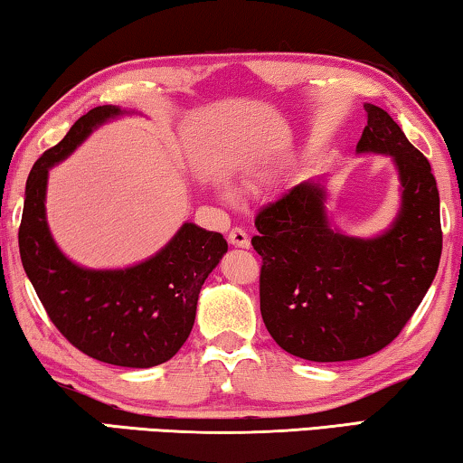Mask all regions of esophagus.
<instances>
[{
    "label": "esophagus",
    "instance_id": "34e87169",
    "mask_svg": "<svg viewBox=\"0 0 463 463\" xmlns=\"http://www.w3.org/2000/svg\"><path fill=\"white\" fill-rule=\"evenodd\" d=\"M227 240H230L232 246H238V248L250 246V238H248V233L242 230V227H233V230L230 232V236H227Z\"/></svg>",
    "mask_w": 463,
    "mask_h": 463
}]
</instances>
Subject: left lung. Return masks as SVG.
Wrapping results in <instances>:
<instances>
[{"label": "left lung", "mask_w": 463, "mask_h": 463, "mask_svg": "<svg viewBox=\"0 0 463 463\" xmlns=\"http://www.w3.org/2000/svg\"><path fill=\"white\" fill-rule=\"evenodd\" d=\"M364 109L357 152L392 156L403 187L391 230L372 240L330 230L324 187L311 182L254 217L265 327L284 351L321 364L361 359L391 345L430 288L443 250L430 163L386 110Z\"/></svg>", "instance_id": "8db88e82"}]
</instances>
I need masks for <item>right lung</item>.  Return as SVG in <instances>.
Segmentation results:
<instances>
[{
    "mask_svg": "<svg viewBox=\"0 0 463 463\" xmlns=\"http://www.w3.org/2000/svg\"><path fill=\"white\" fill-rule=\"evenodd\" d=\"M117 115V106L91 109L33 165L18 227L20 259L52 324L72 346L110 365L154 367L169 361L190 336L200 288L227 252V242L217 232L184 223L158 254L117 271L83 269L58 250L45 221L50 166Z\"/></svg>",
    "mask_w": 463,
    "mask_h": 463,
    "instance_id": "right-lung-1",
    "label": "right lung"
}]
</instances>
